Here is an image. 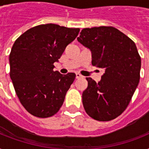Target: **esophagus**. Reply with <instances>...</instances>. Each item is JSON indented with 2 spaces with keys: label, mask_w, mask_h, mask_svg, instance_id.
Here are the masks:
<instances>
[{
  "label": "esophagus",
  "mask_w": 149,
  "mask_h": 149,
  "mask_svg": "<svg viewBox=\"0 0 149 149\" xmlns=\"http://www.w3.org/2000/svg\"><path fill=\"white\" fill-rule=\"evenodd\" d=\"M82 77H83V76L81 74H79V73H77L76 74V78L77 79H79V78H82Z\"/></svg>",
  "instance_id": "obj_1"
}]
</instances>
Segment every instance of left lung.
Listing matches in <instances>:
<instances>
[{"label":"left lung","mask_w":149,"mask_h":149,"mask_svg":"<svg viewBox=\"0 0 149 149\" xmlns=\"http://www.w3.org/2000/svg\"><path fill=\"white\" fill-rule=\"evenodd\" d=\"M77 40L91 50L92 65L104 69L100 81L87 77L83 92L86 113L100 121L113 120L124 112L139 85L141 57L133 41L111 26L84 29Z\"/></svg>","instance_id":"obj_1"}]
</instances>
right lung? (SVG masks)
Returning <instances> with one entry per match:
<instances>
[{
	"label": "right lung",
	"instance_id": "add662e5",
	"mask_svg": "<svg viewBox=\"0 0 149 149\" xmlns=\"http://www.w3.org/2000/svg\"><path fill=\"white\" fill-rule=\"evenodd\" d=\"M79 31L55 24H40L14 43L9 56L10 79L21 104L32 115L49 118L63 105L76 74H61L54 71L53 64Z\"/></svg>",
	"mask_w": 149,
	"mask_h": 149
}]
</instances>
